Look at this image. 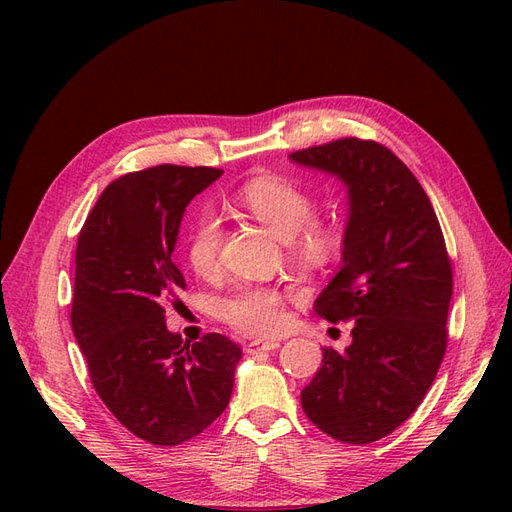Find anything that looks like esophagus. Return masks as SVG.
Masks as SVG:
<instances>
[{
	"label": "esophagus",
	"mask_w": 512,
	"mask_h": 512,
	"mask_svg": "<svg viewBox=\"0 0 512 512\" xmlns=\"http://www.w3.org/2000/svg\"><path fill=\"white\" fill-rule=\"evenodd\" d=\"M280 348V342H275V339H254L245 346L247 354H258V352H273Z\"/></svg>",
	"instance_id": "obj_1"
}]
</instances>
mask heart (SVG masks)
I'll return each mask as SVG.
<instances>
[{"instance_id": "heart-1", "label": "heart", "mask_w": 512, "mask_h": 512, "mask_svg": "<svg viewBox=\"0 0 512 512\" xmlns=\"http://www.w3.org/2000/svg\"><path fill=\"white\" fill-rule=\"evenodd\" d=\"M235 200L275 237L284 241L294 239L303 258L320 260L335 250V232L312 220L314 200L297 181L277 175H258L241 185L235 192ZM220 241V224L211 215H203L185 245V258L196 275L211 277L218 271ZM220 316L241 333L271 337L286 327L284 294L260 286L239 288L220 303Z\"/></svg>"}]
</instances>
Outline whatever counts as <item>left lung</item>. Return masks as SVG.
I'll return each instance as SVG.
<instances>
[{"label": "left lung", "instance_id": "1", "mask_svg": "<svg viewBox=\"0 0 512 512\" xmlns=\"http://www.w3.org/2000/svg\"><path fill=\"white\" fill-rule=\"evenodd\" d=\"M288 158L348 188L342 269L314 309L335 324L354 320L352 344L324 348L301 406L339 442H376L418 408L444 359L453 269L442 228L421 183L384 145L339 138Z\"/></svg>", "mask_w": 512, "mask_h": 512}]
</instances>
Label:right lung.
I'll return each instance as SVG.
<instances>
[{
  "label": "right lung",
  "mask_w": 512,
  "mask_h": 512,
  "mask_svg": "<svg viewBox=\"0 0 512 512\" xmlns=\"http://www.w3.org/2000/svg\"><path fill=\"white\" fill-rule=\"evenodd\" d=\"M220 168L160 164L115 179L76 243L72 331L96 393L156 446L198 436L230 401L241 348L220 333L183 342L166 329L185 280L173 262L185 207Z\"/></svg>",
  "instance_id": "obj_1"
}]
</instances>
